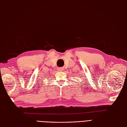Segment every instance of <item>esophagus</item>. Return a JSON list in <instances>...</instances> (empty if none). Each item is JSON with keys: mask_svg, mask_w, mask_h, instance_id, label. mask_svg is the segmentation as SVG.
Segmentation results:
<instances>
[{"mask_svg": "<svg viewBox=\"0 0 127 127\" xmlns=\"http://www.w3.org/2000/svg\"><path fill=\"white\" fill-rule=\"evenodd\" d=\"M64 69V68H63V67H59V68H58V70H59V71H62V70H63Z\"/></svg>", "mask_w": 127, "mask_h": 127, "instance_id": "1", "label": "esophagus"}]
</instances>
